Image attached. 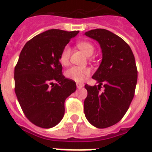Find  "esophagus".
Segmentation results:
<instances>
[{
	"mask_svg": "<svg viewBox=\"0 0 152 152\" xmlns=\"http://www.w3.org/2000/svg\"><path fill=\"white\" fill-rule=\"evenodd\" d=\"M76 86H77V88H82L84 86H85V84L84 83H81V82H77V83H76Z\"/></svg>",
	"mask_w": 152,
	"mask_h": 152,
	"instance_id": "obj_1",
	"label": "esophagus"
}]
</instances>
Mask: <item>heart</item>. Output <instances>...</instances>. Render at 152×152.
Wrapping results in <instances>:
<instances>
[{
	"label": "heart",
	"instance_id": "obj_1",
	"mask_svg": "<svg viewBox=\"0 0 152 152\" xmlns=\"http://www.w3.org/2000/svg\"><path fill=\"white\" fill-rule=\"evenodd\" d=\"M77 47L83 52L86 56H90L94 53V47L90 42H80L77 44ZM70 56V48L68 45H66L62 50L59 61L63 65H67ZM90 75V69L85 66H72L66 71V76L75 82H82L88 75Z\"/></svg>",
	"mask_w": 152,
	"mask_h": 152
}]
</instances>
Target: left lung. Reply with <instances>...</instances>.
Wrapping results in <instances>:
<instances>
[{"label": "left lung", "mask_w": 152, "mask_h": 152, "mask_svg": "<svg viewBox=\"0 0 152 152\" xmlns=\"http://www.w3.org/2000/svg\"><path fill=\"white\" fill-rule=\"evenodd\" d=\"M85 35L96 40L102 50V61L92 77L99 85L85 86V115L93 126L107 128L122 119L133 100L137 82L135 58L128 44L109 30H91Z\"/></svg>", "instance_id": "8db88e82"}]
</instances>
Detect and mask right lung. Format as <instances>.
I'll use <instances>...</instances> for the list:
<instances>
[{
	"mask_svg": "<svg viewBox=\"0 0 152 152\" xmlns=\"http://www.w3.org/2000/svg\"><path fill=\"white\" fill-rule=\"evenodd\" d=\"M79 31L52 29L35 36L22 49L15 67V92L26 117L49 129L64 118V102L76 83L62 75V50Z\"/></svg>",
	"mask_w": 152,
	"mask_h": 152,
	"instance_id": "right-lung-1",
	"label": "right lung"
}]
</instances>
